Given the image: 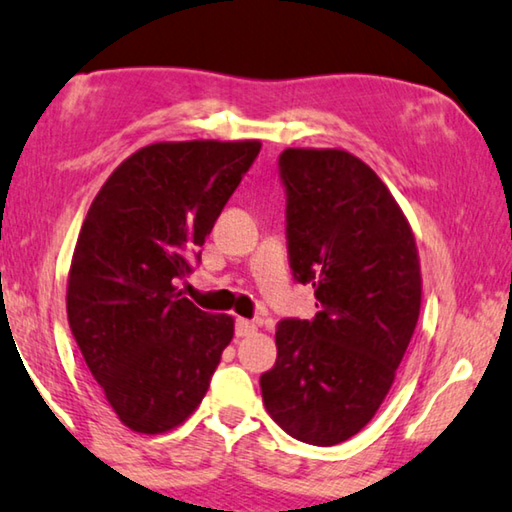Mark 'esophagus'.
I'll use <instances>...</instances> for the list:
<instances>
[{"label": "esophagus", "instance_id": "obj_1", "mask_svg": "<svg viewBox=\"0 0 512 512\" xmlns=\"http://www.w3.org/2000/svg\"><path fill=\"white\" fill-rule=\"evenodd\" d=\"M256 333V324L249 319H236V337H249Z\"/></svg>", "mask_w": 512, "mask_h": 512}]
</instances>
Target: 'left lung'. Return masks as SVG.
<instances>
[{
  "mask_svg": "<svg viewBox=\"0 0 512 512\" xmlns=\"http://www.w3.org/2000/svg\"><path fill=\"white\" fill-rule=\"evenodd\" d=\"M279 170L290 267L319 312L281 321L261 393L283 432L328 447L360 432L396 380L420 315L418 249L389 188L351 152L288 148Z\"/></svg>",
  "mask_w": 512,
  "mask_h": 512,
  "instance_id": "1",
  "label": "left lung"
}]
</instances>
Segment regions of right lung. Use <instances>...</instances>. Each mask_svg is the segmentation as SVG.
Returning a JSON list of instances; mask_svg holds the SVG:
<instances>
[{"label":"right lung","mask_w":512,"mask_h":512,"mask_svg":"<svg viewBox=\"0 0 512 512\" xmlns=\"http://www.w3.org/2000/svg\"><path fill=\"white\" fill-rule=\"evenodd\" d=\"M258 152L256 139L150 143L89 206L69 267V328L132 432L182 425L231 342L233 319L200 310L177 283Z\"/></svg>","instance_id":"add662e5"}]
</instances>
